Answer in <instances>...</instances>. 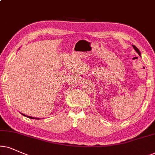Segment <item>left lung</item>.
I'll return each instance as SVG.
<instances>
[{
  "label": "left lung",
  "instance_id": "left-lung-1",
  "mask_svg": "<svg viewBox=\"0 0 155 155\" xmlns=\"http://www.w3.org/2000/svg\"><path fill=\"white\" fill-rule=\"evenodd\" d=\"M133 47H134V49H135V51H136L138 53V54H139V55H140V51H139V49H138V48H137V47H136V46H134V45H133Z\"/></svg>",
  "mask_w": 155,
  "mask_h": 155
}]
</instances>
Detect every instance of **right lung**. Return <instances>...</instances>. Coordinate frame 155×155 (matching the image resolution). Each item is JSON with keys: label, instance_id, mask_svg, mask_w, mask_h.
<instances>
[{"label": "right lung", "instance_id": "obj_1", "mask_svg": "<svg viewBox=\"0 0 155 155\" xmlns=\"http://www.w3.org/2000/svg\"><path fill=\"white\" fill-rule=\"evenodd\" d=\"M23 116H25V117H28V118H30V119H39L38 118H34V117H29V116H26V115H25V114H23Z\"/></svg>", "mask_w": 155, "mask_h": 155}]
</instances>
